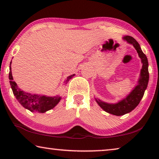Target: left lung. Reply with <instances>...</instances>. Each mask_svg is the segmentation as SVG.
<instances>
[{
	"label": "left lung",
	"instance_id": "left-lung-1",
	"mask_svg": "<svg viewBox=\"0 0 159 159\" xmlns=\"http://www.w3.org/2000/svg\"><path fill=\"white\" fill-rule=\"evenodd\" d=\"M123 39L125 40L128 43L133 45L138 53L139 57L141 59L142 67L138 85L134 87L132 92L125 98L123 99L118 103L109 104L107 102H102L99 99H95L97 103L104 111L116 116H122L128 114V113L133 111L138 105L142 98H143L144 91L147 88L149 79V70H148L149 64H148L147 57L141 50L140 45L138 41L132 36H126L123 37Z\"/></svg>",
	"mask_w": 159,
	"mask_h": 159
}]
</instances>
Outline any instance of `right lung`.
I'll use <instances>...</instances> for the list:
<instances>
[{
	"label": "right lung",
	"mask_w": 159,
	"mask_h": 159,
	"mask_svg": "<svg viewBox=\"0 0 159 159\" xmlns=\"http://www.w3.org/2000/svg\"><path fill=\"white\" fill-rule=\"evenodd\" d=\"M74 76L75 74H73L67 77L64 83L66 84L69 80ZM9 79L10 80V83L13 94L15 96L16 99L25 108L27 109L31 112L45 113V111L53 109L60 101L61 97L60 96L47 97L45 95H32L31 93L24 92L23 90L20 89L17 83L13 81L11 71V61H10V66Z\"/></svg>",
	"instance_id": "1"
}]
</instances>
